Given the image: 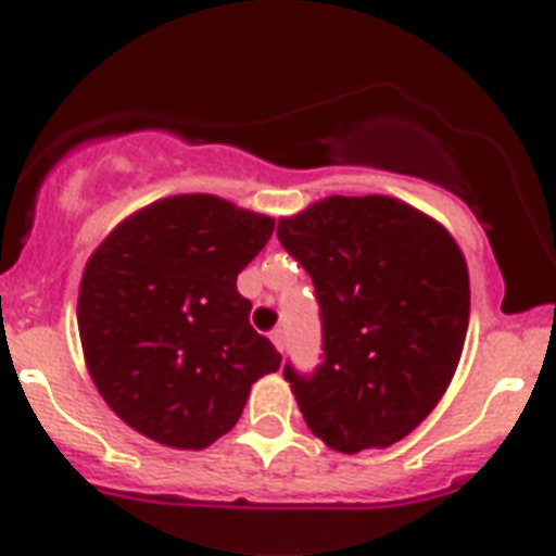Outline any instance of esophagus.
I'll use <instances>...</instances> for the list:
<instances>
[{
	"instance_id": "1",
	"label": "esophagus",
	"mask_w": 556,
	"mask_h": 556,
	"mask_svg": "<svg viewBox=\"0 0 556 556\" xmlns=\"http://www.w3.org/2000/svg\"><path fill=\"white\" fill-rule=\"evenodd\" d=\"M271 341H274V346H277L279 352H285V330H274Z\"/></svg>"
}]
</instances>
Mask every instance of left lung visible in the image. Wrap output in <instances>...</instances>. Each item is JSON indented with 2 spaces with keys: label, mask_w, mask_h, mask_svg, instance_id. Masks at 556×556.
Listing matches in <instances>:
<instances>
[{
  "label": "left lung",
  "mask_w": 556,
  "mask_h": 556,
  "mask_svg": "<svg viewBox=\"0 0 556 556\" xmlns=\"http://www.w3.org/2000/svg\"><path fill=\"white\" fill-rule=\"evenodd\" d=\"M277 235L321 307L325 361L313 375L285 366L307 428L341 453L394 445L437 408L465 350V254L389 195H330Z\"/></svg>",
  "instance_id": "obj_1"
}]
</instances>
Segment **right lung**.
Masks as SVG:
<instances>
[{
	"mask_svg": "<svg viewBox=\"0 0 556 556\" xmlns=\"http://www.w3.org/2000/svg\"><path fill=\"white\" fill-rule=\"evenodd\" d=\"M274 218L218 195H170L134 212L94 249L77 330L109 408L159 445L201 451L235 428L251 383L282 355L249 325L238 274Z\"/></svg>",
	"mask_w": 556,
	"mask_h": 556,
	"instance_id": "obj_1",
	"label": "right lung"
}]
</instances>
